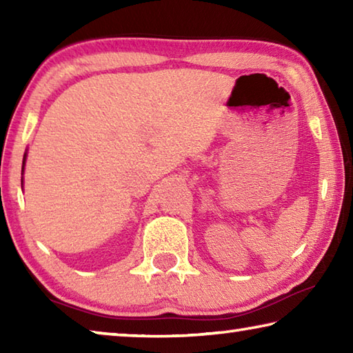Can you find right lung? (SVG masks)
Listing matches in <instances>:
<instances>
[{
  "label": "right lung",
  "mask_w": 353,
  "mask_h": 353,
  "mask_svg": "<svg viewBox=\"0 0 353 353\" xmlns=\"http://www.w3.org/2000/svg\"><path fill=\"white\" fill-rule=\"evenodd\" d=\"M26 152H25V157H23V166H21V174L25 172V165H26ZM21 185H23V181H21Z\"/></svg>",
  "instance_id": "add662e5"
}]
</instances>
